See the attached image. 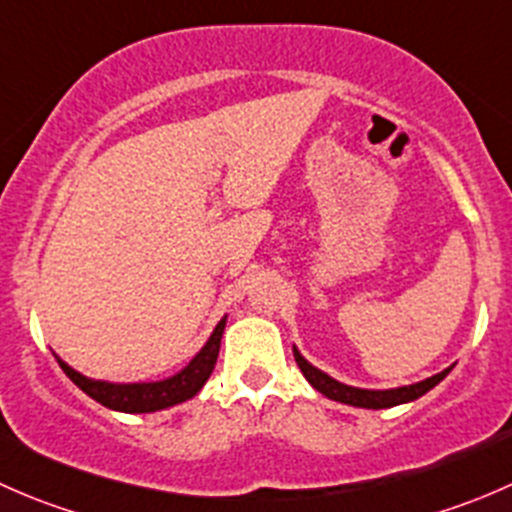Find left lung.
Returning a JSON list of instances; mask_svg holds the SVG:
<instances>
[{
  "label": "left lung",
  "instance_id": "8db88e82",
  "mask_svg": "<svg viewBox=\"0 0 512 512\" xmlns=\"http://www.w3.org/2000/svg\"><path fill=\"white\" fill-rule=\"evenodd\" d=\"M292 352H294V361H297L299 371L304 374V379H307L319 394H324L332 401H339V404L359 406V409H391V406L409 404V401L421 399L423 394H428L433 386L441 384V381L451 374V366H448V369H443L441 374L428 376V379L418 381V384L396 386V389H359V386L342 384V381H337L334 376H329L327 371L309 364V361L299 354L297 347H292Z\"/></svg>",
  "mask_w": 512,
  "mask_h": 512
}]
</instances>
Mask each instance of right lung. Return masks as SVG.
Wrapping results in <instances>:
<instances>
[{"instance_id":"obj_1","label":"right lung","mask_w":512,"mask_h":512,"mask_svg":"<svg viewBox=\"0 0 512 512\" xmlns=\"http://www.w3.org/2000/svg\"><path fill=\"white\" fill-rule=\"evenodd\" d=\"M225 322L227 314L220 319L218 327L213 329V334H210L208 342L203 344V349H200L178 374L160 381L118 384V381L91 379V376H84L81 371H76L74 366L66 364L64 359H59V356H56V361H59V366L64 369V374L69 376L86 396H91V399L98 401L101 406H106V409L123 411V414H153V411H163L175 404H183V401L193 399V396L203 389L205 381L213 374L215 361H218Z\"/></svg>"}]
</instances>
